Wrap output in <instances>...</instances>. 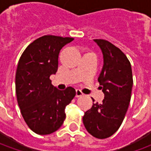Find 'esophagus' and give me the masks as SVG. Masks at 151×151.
I'll use <instances>...</instances> for the list:
<instances>
[{
  "mask_svg": "<svg viewBox=\"0 0 151 151\" xmlns=\"http://www.w3.org/2000/svg\"><path fill=\"white\" fill-rule=\"evenodd\" d=\"M83 95V93L82 92V91L81 90H76V97H81V96H82Z\"/></svg>",
  "mask_w": 151,
  "mask_h": 151,
  "instance_id": "obj_1",
  "label": "esophagus"
}]
</instances>
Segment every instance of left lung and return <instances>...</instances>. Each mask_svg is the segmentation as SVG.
<instances>
[{"label": "left lung", "mask_w": 151, "mask_h": 151, "mask_svg": "<svg viewBox=\"0 0 151 151\" xmlns=\"http://www.w3.org/2000/svg\"><path fill=\"white\" fill-rule=\"evenodd\" d=\"M94 40L104 55V67L98 81L104 99L102 104H93L82 120L89 133L105 139L113 135L123 122L131 99L133 73L129 60L120 48L108 40Z\"/></svg>", "instance_id": "left-lung-1"}]
</instances>
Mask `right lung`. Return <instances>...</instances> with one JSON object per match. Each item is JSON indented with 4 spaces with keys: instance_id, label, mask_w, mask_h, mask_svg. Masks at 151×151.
<instances>
[{
    "instance_id": "obj_1",
    "label": "right lung",
    "mask_w": 151,
    "mask_h": 151,
    "mask_svg": "<svg viewBox=\"0 0 151 151\" xmlns=\"http://www.w3.org/2000/svg\"><path fill=\"white\" fill-rule=\"evenodd\" d=\"M73 40L43 35L27 47L18 61L15 76L17 101L25 122L40 135L60 129L65 119V108L76 95L74 88L60 91L50 80L58 69L60 51Z\"/></svg>"
}]
</instances>
